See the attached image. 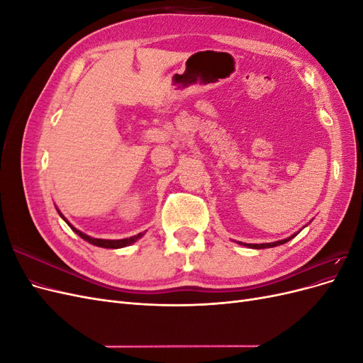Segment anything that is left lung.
Segmentation results:
<instances>
[{
    "instance_id": "left-lung-1",
    "label": "left lung",
    "mask_w": 363,
    "mask_h": 363,
    "mask_svg": "<svg viewBox=\"0 0 363 363\" xmlns=\"http://www.w3.org/2000/svg\"><path fill=\"white\" fill-rule=\"evenodd\" d=\"M296 235H298V233H295V235H292L291 238H286V239H283V240H277V242H269V244H244V242H238V244L245 245V247H248V248H256V250H260V248H272V247H277V245H281V244H286L288 240H291V239L295 238Z\"/></svg>"
}]
</instances>
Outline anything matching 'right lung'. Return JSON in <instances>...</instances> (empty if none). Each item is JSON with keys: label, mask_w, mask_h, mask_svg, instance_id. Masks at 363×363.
I'll use <instances>...</instances> for the list:
<instances>
[{"label": "right lung", "mask_w": 363, "mask_h": 363, "mask_svg": "<svg viewBox=\"0 0 363 363\" xmlns=\"http://www.w3.org/2000/svg\"><path fill=\"white\" fill-rule=\"evenodd\" d=\"M57 212H59V208H57ZM59 215L63 218V221L67 223L74 232L79 235L82 239H84V240H87V242L89 244H92V245H96V247H101V248H123V247H128V245H131V244H135L136 240L139 239V238H142L145 235V232L144 233H138L136 236H131V238H125V239H96V238H91V236H87V235H84V233H82L80 230H77L74 225H71L69 223H68V219L65 218L60 212H59Z\"/></svg>", "instance_id": "1"}]
</instances>
